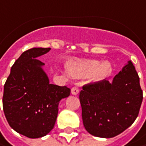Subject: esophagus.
I'll return each instance as SVG.
<instances>
[{"label": "esophagus", "mask_w": 146, "mask_h": 146, "mask_svg": "<svg viewBox=\"0 0 146 146\" xmlns=\"http://www.w3.org/2000/svg\"><path fill=\"white\" fill-rule=\"evenodd\" d=\"M79 93V87L78 86H73L71 89V94L72 95H78Z\"/></svg>", "instance_id": "34e87169"}]
</instances>
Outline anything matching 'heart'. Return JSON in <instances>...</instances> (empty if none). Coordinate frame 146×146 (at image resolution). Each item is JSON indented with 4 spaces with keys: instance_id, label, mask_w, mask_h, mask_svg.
<instances>
[{
    "instance_id": "heart-1",
    "label": "heart",
    "mask_w": 146,
    "mask_h": 146,
    "mask_svg": "<svg viewBox=\"0 0 146 146\" xmlns=\"http://www.w3.org/2000/svg\"><path fill=\"white\" fill-rule=\"evenodd\" d=\"M66 69L73 77L89 76L93 82H100L110 76L113 66L109 61L100 63L96 60H70L67 63Z\"/></svg>"
}]
</instances>
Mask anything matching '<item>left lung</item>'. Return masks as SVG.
<instances>
[{
    "label": "left lung",
    "mask_w": 146,
    "mask_h": 146,
    "mask_svg": "<svg viewBox=\"0 0 146 146\" xmlns=\"http://www.w3.org/2000/svg\"><path fill=\"white\" fill-rule=\"evenodd\" d=\"M82 117L92 136L111 138L128 128L138 116L143 93L136 68L128 61L112 82L102 80L82 86Z\"/></svg>",
    "instance_id": "8db88e82"
}]
</instances>
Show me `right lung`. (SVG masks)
<instances>
[{
    "label": "right lung",
    "instance_id": "right-lung-1",
    "mask_svg": "<svg viewBox=\"0 0 146 146\" xmlns=\"http://www.w3.org/2000/svg\"><path fill=\"white\" fill-rule=\"evenodd\" d=\"M50 48L24 51L11 67L4 86L3 110L10 127L29 138L47 135L54 127L59 103L70 95V88L50 84L37 58Z\"/></svg>",
    "mask_w": 146,
    "mask_h": 146
}]
</instances>
